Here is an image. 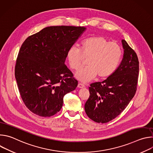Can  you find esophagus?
<instances>
[{
  "instance_id": "1",
  "label": "esophagus",
  "mask_w": 153,
  "mask_h": 153,
  "mask_svg": "<svg viewBox=\"0 0 153 153\" xmlns=\"http://www.w3.org/2000/svg\"><path fill=\"white\" fill-rule=\"evenodd\" d=\"M77 87L79 88H84L85 87V85L84 84H83V83H78V85H77Z\"/></svg>"
}]
</instances>
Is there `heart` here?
Wrapping results in <instances>:
<instances>
[{"mask_svg": "<svg viewBox=\"0 0 153 153\" xmlns=\"http://www.w3.org/2000/svg\"><path fill=\"white\" fill-rule=\"evenodd\" d=\"M122 56L120 47L103 36L87 38L81 43L80 49L73 46L67 53L70 66L76 71L80 70L85 59H88V67L75 75L82 82H88L97 75L101 79L110 76L119 67Z\"/></svg>", "mask_w": 153, "mask_h": 153, "instance_id": "1", "label": "heart"}]
</instances>
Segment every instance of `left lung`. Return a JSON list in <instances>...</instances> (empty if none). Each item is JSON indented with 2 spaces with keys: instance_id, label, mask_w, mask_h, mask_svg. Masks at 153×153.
I'll return each instance as SVG.
<instances>
[{
  "instance_id": "8db88e82",
  "label": "left lung",
  "mask_w": 153,
  "mask_h": 153,
  "mask_svg": "<svg viewBox=\"0 0 153 153\" xmlns=\"http://www.w3.org/2000/svg\"><path fill=\"white\" fill-rule=\"evenodd\" d=\"M123 59L115 72L100 82L89 87L90 97L85 111L90 119L97 123H106L119 116L135 95L139 71L135 51L125 40H122Z\"/></svg>"
}]
</instances>
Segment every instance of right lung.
<instances>
[{
    "instance_id": "add662e5",
    "label": "right lung",
    "mask_w": 153,
    "mask_h": 153,
    "mask_svg": "<svg viewBox=\"0 0 153 153\" xmlns=\"http://www.w3.org/2000/svg\"><path fill=\"white\" fill-rule=\"evenodd\" d=\"M86 28L51 26L29 36L22 45L15 77L25 105L39 116L50 117L62 107L63 96L77 81L65 65L69 49Z\"/></svg>"
}]
</instances>
